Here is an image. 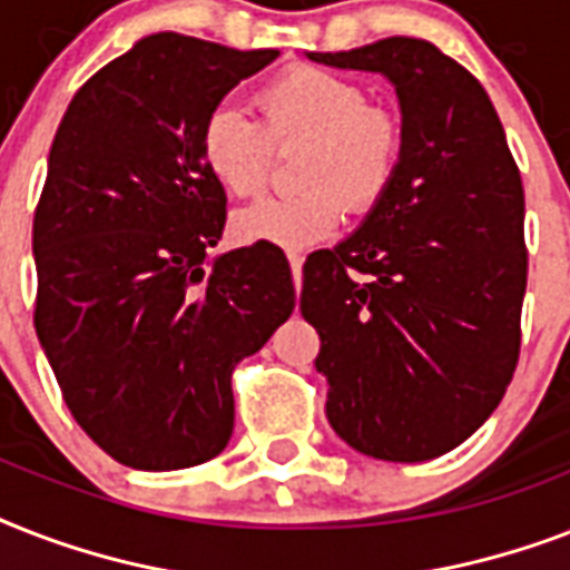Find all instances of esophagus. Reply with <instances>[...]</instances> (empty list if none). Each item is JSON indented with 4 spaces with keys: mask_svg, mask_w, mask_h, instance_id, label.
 <instances>
[{
    "mask_svg": "<svg viewBox=\"0 0 570 570\" xmlns=\"http://www.w3.org/2000/svg\"><path fill=\"white\" fill-rule=\"evenodd\" d=\"M302 266H304L302 254H289V268H293L295 289H302Z\"/></svg>",
    "mask_w": 570,
    "mask_h": 570,
    "instance_id": "esophagus-1",
    "label": "esophagus"
}]
</instances>
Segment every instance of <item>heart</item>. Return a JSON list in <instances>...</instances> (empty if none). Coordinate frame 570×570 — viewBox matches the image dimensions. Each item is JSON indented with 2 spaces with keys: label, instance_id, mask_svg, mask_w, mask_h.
<instances>
[{
  "label": "heart",
  "instance_id": "obj_1",
  "mask_svg": "<svg viewBox=\"0 0 570 570\" xmlns=\"http://www.w3.org/2000/svg\"><path fill=\"white\" fill-rule=\"evenodd\" d=\"M259 124L218 106L200 127V159L227 195H257L272 171V147L304 145L295 165L298 195L266 197L233 215L239 242L302 250L337 230L343 206L366 215L402 168L405 127L396 111L370 102L346 76L295 67L257 91Z\"/></svg>",
  "mask_w": 570,
  "mask_h": 570
}]
</instances>
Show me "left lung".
Masks as SVG:
<instances>
[{
	"label": "left lung",
	"instance_id": "1",
	"mask_svg": "<svg viewBox=\"0 0 570 570\" xmlns=\"http://www.w3.org/2000/svg\"><path fill=\"white\" fill-rule=\"evenodd\" d=\"M307 58L387 76L405 127L393 189L304 263L325 414L364 455L438 459L494 414L521 355V171L485 88L429 40Z\"/></svg>",
	"mask_w": 570,
	"mask_h": 570
}]
</instances>
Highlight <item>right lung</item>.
I'll return each instance as SVG.
<instances>
[{
	"label": "right lung",
	"mask_w": 570,
	"mask_h": 570,
	"mask_svg": "<svg viewBox=\"0 0 570 570\" xmlns=\"http://www.w3.org/2000/svg\"><path fill=\"white\" fill-rule=\"evenodd\" d=\"M277 49L147 35L76 91L35 209V328L70 414L136 470L215 459L233 434L230 375L295 311L268 242L209 257L227 195L200 127Z\"/></svg>",
	"instance_id": "right-lung-1"
}]
</instances>
